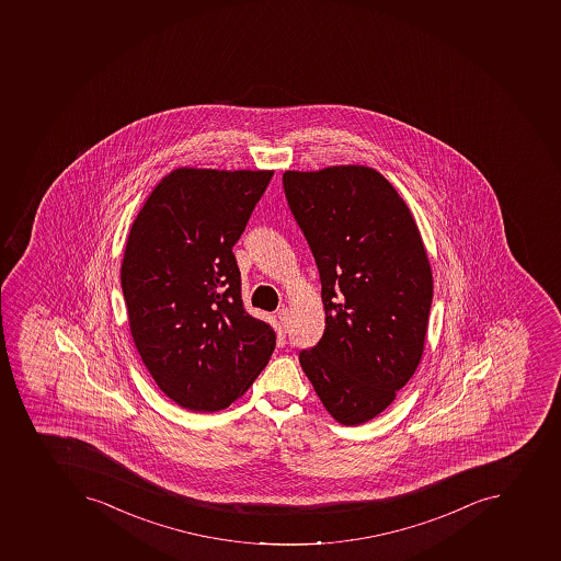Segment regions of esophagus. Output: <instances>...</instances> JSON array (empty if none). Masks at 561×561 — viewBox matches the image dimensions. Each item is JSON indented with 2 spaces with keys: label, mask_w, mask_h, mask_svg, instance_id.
I'll use <instances>...</instances> for the list:
<instances>
[{
  "label": "esophagus",
  "mask_w": 561,
  "mask_h": 561,
  "mask_svg": "<svg viewBox=\"0 0 561 561\" xmlns=\"http://www.w3.org/2000/svg\"><path fill=\"white\" fill-rule=\"evenodd\" d=\"M277 319H278V324H280V327H283L284 330H286L287 324H289V312H287V309L278 310Z\"/></svg>",
  "instance_id": "esophagus-1"
}]
</instances>
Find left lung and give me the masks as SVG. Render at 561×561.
Returning <instances> with one entry per match:
<instances>
[{
  "mask_svg": "<svg viewBox=\"0 0 561 561\" xmlns=\"http://www.w3.org/2000/svg\"><path fill=\"white\" fill-rule=\"evenodd\" d=\"M284 193L321 278L327 327L300 365L333 420H374L423 356L432 266L411 210L362 164L283 175Z\"/></svg>",
  "mask_w": 561,
  "mask_h": 561,
  "instance_id": "obj_1",
  "label": "left lung"
}]
</instances>
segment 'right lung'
<instances>
[{
	"mask_svg": "<svg viewBox=\"0 0 561 561\" xmlns=\"http://www.w3.org/2000/svg\"><path fill=\"white\" fill-rule=\"evenodd\" d=\"M272 175L176 168L129 230L121 265L129 330L158 388L187 411L230 407L274 353V328L243 309L233 254Z\"/></svg>",
	"mask_w": 561,
	"mask_h": 561,
	"instance_id": "right-lung-1",
	"label": "right lung"
}]
</instances>
